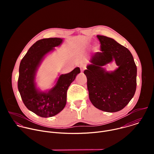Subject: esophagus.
<instances>
[{
	"label": "esophagus",
	"instance_id": "esophagus-1",
	"mask_svg": "<svg viewBox=\"0 0 154 154\" xmlns=\"http://www.w3.org/2000/svg\"><path fill=\"white\" fill-rule=\"evenodd\" d=\"M80 68L81 72H83V71L86 69V67H85V66H84V65H81L80 66Z\"/></svg>",
	"mask_w": 154,
	"mask_h": 154
}]
</instances>
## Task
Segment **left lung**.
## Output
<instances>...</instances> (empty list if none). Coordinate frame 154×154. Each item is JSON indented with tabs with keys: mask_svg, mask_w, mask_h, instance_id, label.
Masks as SVG:
<instances>
[{
	"mask_svg": "<svg viewBox=\"0 0 154 154\" xmlns=\"http://www.w3.org/2000/svg\"><path fill=\"white\" fill-rule=\"evenodd\" d=\"M101 52H96L84 74L92 104L102 111L113 113L123 109L133 98L137 88V68L134 57L115 39L97 35ZM115 60L118 67L108 72L105 65Z\"/></svg>",
	"mask_w": 154,
	"mask_h": 154,
	"instance_id": "8db88e82",
	"label": "left lung"
}]
</instances>
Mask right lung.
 I'll list each match as a JSON object with an SVG mask.
<instances>
[{
  "mask_svg": "<svg viewBox=\"0 0 154 154\" xmlns=\"http://www.w3.org/2000/svg\"><path fill=\"white\" fill-rule=\"evenodd\" d=\"M63 38H45L36 41L22 59L19 69L18 90L26 106L42 118L55 116L66 104L67 91L71 83L80 72L77 67L71 72L61 74L52 88L45 91L37 86V71L45 57L60 46Z\"/></svg>",
  "mask_w": 154,
  "mask_h": 154,
  "instance_id": "1",
  "label": "right lung"
}]
</instances>
